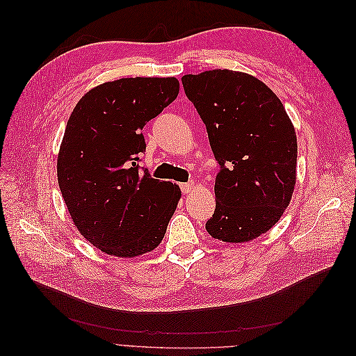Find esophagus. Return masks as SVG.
Returning <instances> with one entry per match:
<instances>
[{"label":"esophagus","instance_id":"34e87169","mask_svg":"<svg viewBox=\"0 0 356 356\" xmlns=\"http://www.w3.org/2000/svg\"><path fill=\"white\" fill-rule=\"evenodd\" d=\"M193 188H195V182H186V184H181L182 193H191Z\"/></svg>","mask_w":356,"mask_h":356}]
</instances>
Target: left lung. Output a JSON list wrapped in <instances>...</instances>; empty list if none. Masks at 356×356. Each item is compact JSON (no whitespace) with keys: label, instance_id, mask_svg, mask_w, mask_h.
Wrapping results in <instances>:
<instances>
[{"label":"left lung","instance_id":"left-lung-1","mask_svg":"<svg viewBox=\"0 0 356 356\" xmlns=\"http://www.w3.org/2000/svg\"><path fill=\"white\" fill-rule=\"evenodd\" d=\"M181 81L221 168L207 230L222 242H250L273 227L293 197L296 129L281 99L254 75L212 70Z\"/></svg>","mask_w":356,"mask_h":356}]
</instances>
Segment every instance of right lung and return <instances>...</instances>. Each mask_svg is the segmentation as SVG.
<instances>
[{"instance_id":"right-lung-1","label":"right lung","mask_w":356,"mask_h":356,"mask_svg":"<svg viewBox=\"0 0 356 356\" xmlns=\"http://www.w3.org/2000/svg\"><path fill=\"white\" fill-rule=\"evenodd\" d=\"M175 77L102 83L75 105L58 154V182L75 227L102 252L132 258L163 241L181 190L139 172L141 131L174 102Z\"/></svg>"}]
</instances>
